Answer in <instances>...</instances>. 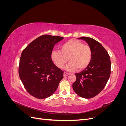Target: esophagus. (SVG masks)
Segmentation results:
<instances>
[{"label":"esophagus","instance_id":"34e87169","mask_svg":"<svg viewBox=\"0 0 126 126\" xmlns=\"http://www.w3.org/2000/svg\"><path fill=\"white\" fill-rule=\"evenodd\" d=\"M69 75V73H68V72H63V76L64 77H65V76H67Z\"/></svg>","mask_w":126,"mask_h":126}]
</instances>
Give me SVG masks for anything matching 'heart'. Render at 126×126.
<instances>
[{
	"mask_svg": "<svg viewBox=\"0 0 126 126\" xmlns=\"http://www.w3.org/2000/svg\"><path fill=\"white\" fill-rule=\"evenodd\" d=\"M91 58L92 51L89 45L83 44L77 39H70L60 46V51L51 52V59L59 68H63L70 62L66 69L69 71L82 70L88 66Z\"/></svg>",
	"mask_w": 126,
	"mask_h": 126,
	"instance_id": "heart-1",
	"label": "heart"
}]
</instances>
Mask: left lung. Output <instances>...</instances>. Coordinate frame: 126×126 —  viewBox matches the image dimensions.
Listing matches in <instances>:
<instances>
[{
    "instance_id": "left-lung-1",
    "label": "left lung",
    "mask_w": 126,
    "mask_h": 126,
    "mask_svg": "<svg viewBox=\"0 0 126 126\" xmlns=\"http://www.w3.org/2000/svg\"><path fill=\"white\" fill-rule=\"evenodd\" d=\"M92 51L91 62L86 69L76 74V80L72 84L75 92L80 97L91 98L99 94L107 84L111 72L110 57L102 45L91 38L81 37Z\"/></svg>"
}]
</instances>
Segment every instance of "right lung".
Returning a JSON list of instances; mask_svg holds the SVG:
<instances>
[{
	"label": "right lung",
	"instance_id": "add662e5",
	"mask_svg": "<svg viewBox=\"0 0 126 126\" xmlns=\"http://www.w3.org/2000/svg\"><path fill=\"white\" fill-rule=\"evenodd\" d=\"M63 38L57 36L42 35L22 51L19 75L26 90L34 97L44 99L51 96L63 78V71L51 59L54 46Z\"/></svg>",
	"mask_w": 126,
	"mask_h": 126
}]
</instances>
